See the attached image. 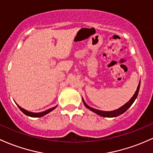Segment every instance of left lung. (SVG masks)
Masks as SVG:
<instances>
[{
    "mask_svg": "<svg viewBox=\"0 0 153 153\" xmlns=\"http://www.w3.org/2000/svg\"><path fill=\"white\" fill-rule=\"evenodd\" d=\"M139 88H140V81H139L138 86H137V91H135V94H134L133 95V97L131 98V100H129L128 102H126L125 105H123V106L120 107V108L117 109V110H112V111H102V110H97V109L92 108V107L88 106V105L85 103L83 98H82V100H83V104H84L85 107H87V108L89 109L90 110H91L92 112H95L96 114L100 115V116L105 117H117V116H119L120 115H121V114H123V112H125L127 110H128L129 107L131 106L132 104L134 103V102L135 101V100L137 99V96H138Z\"/></svg>",
    "mask_w": 153,
    "mask_h": 153,
    "instance_id": "obj_1",
    "label": "left lung"
}]
</instances>
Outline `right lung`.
Instances as JSON below:
<instances>
[{
	"label": "right lung",
	"mask_w": 153,
	"mask_h": 153,
	"mask_svg": "<svg viewBox=\"0 0 153 153\" xmlns=\"http://www.w3.org/2000/svg\"><path fill=\"white\" fill-rule=\"evenodd\" d=\"M16 105H17L18 107H19V110H21V111L23 113L25 114V115H27V116H30V117H40L43 116V115H46V114L49 113L50 112H51L52 110H53L55 108H56V107H57V105H56V106L52 107V108L48 109V110H46V111H43V112H32L27 111V110H25V109L22 108V107H20V106H19V105H18L17 104H16Z\"/></svg>",
	"instance_id": "1"
}]
</instances>
